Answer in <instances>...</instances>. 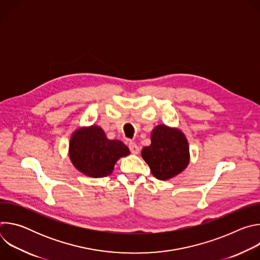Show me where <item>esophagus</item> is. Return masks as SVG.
I'll use <instances>...</instances> for the list:
<instances>
[{
  "instance_id": "1",
  "label": "esophagus",
  "mask_w": 260,
  "mask_h": 260,
  "mask_svg": "<svg viewBox=\"0 0 260 260\" xmlns=\"http://www.w3.org/2000/svg\"><path fill=\"white\" fill-rule=\"evenodd\" d=\"M128 147H129V150H131L132 153H134V154H139V152H140V147H139L136 143L131 142V143L128 144Z\"/></svg>"
}]
</instances>
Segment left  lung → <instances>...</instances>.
<instances>
[{
  "instance_id": "8db88e82",
  "label": "left lung",
  "mask_w": 260,
  "mask_h": 260,
  "mask_svg": "<svg viewBox=\"0 0 260 260\" xmlns=\"http://www.w3.org/2000/svg\"><path fill=\"white\" fill-rule=\"evenodd\" d=\"M143 159L158 180H169L187 168L190 154L188 141L176 127L156 125L151 132V144L143 148Z\"/></svg>"
}]
</instances>
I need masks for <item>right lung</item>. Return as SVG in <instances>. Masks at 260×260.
Segmentation results:
<instances>
[{"mask_svg": "<svg viewBox=\"0 0 260 260\" xmlns=\"http://www.w3.org/2000/svg\"><path fill=\"white\" fill-rule=\"evenodd\" d=\"M129 153L125 144L119 140H109L103 128L94 124L76 129L69 144L73 166L91 178L111 175L116 161Z\"/></svg>", "mask_w": 260, "mask_h": 260, "instance_id": "1", "label": "right lung"}]
</instances>
